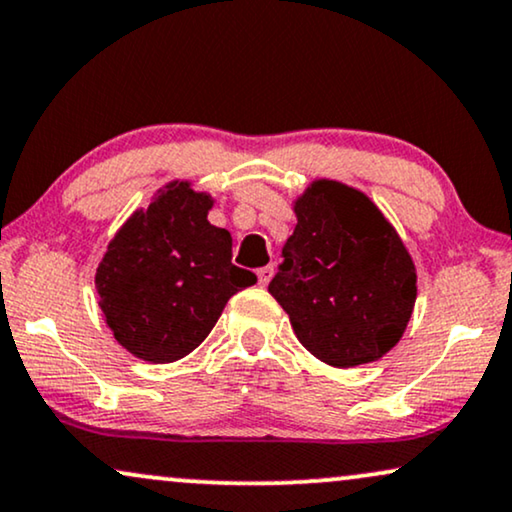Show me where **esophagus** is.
I'll list each match as a JSON object with an SVG mask.
<instances>
[{
	"label": "esophagus",
	"mask_w": 512,
	"mask_h": 512,
	"mask_svg": "<svg viewBox=\"0 0 512 512\" xmlns=\"http://www.w3.org/2000/svg\"><path fill=\"white\" fill-rule=\"evenodd\" d=\"M271 276H274V264H267V267L257 269V281H260V286H267Z\"/></svg>",
	"instance_id": "obj_1"
}]
</instances>
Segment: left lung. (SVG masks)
Listing matches in <instances>:
<instances>
[{
    "mask_svg": "<svg viewBox=\"0 0 512 512\" xmlns=\"http://www.w3.org/2000/svg\"><path fill=\"white\" fill-rule=\"evenodd\" d=\"M295 215L269 293L297 340L335 368L385 357L416 304V267L394 226L366 193L333 179L309 184Z\"/></svg>",
    "mask_w": 512,
    "mask_h": 512,
    "instance_id": "1",
    "label": "left lung"
}]
</instances>
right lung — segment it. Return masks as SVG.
Here are the masks:
<instances>
[{
	"label": "right lung",
	"mask_w": 512,
	"mask_h": 512,
	"mask_svg": "<svg viewBox=\"0 0 512 512\" xmlns=\"http://www.w3.org/2000/svg\"><path fill=\"white\" fill-rule=\"evenodd\" d=\"M212 198L170 181L108 243L99 307L134 357L170 364L208 338L224 304L257 276L231 262V234L208 222Z\"/></svg>",
	"instance_id": "1"
}]
</instances>
